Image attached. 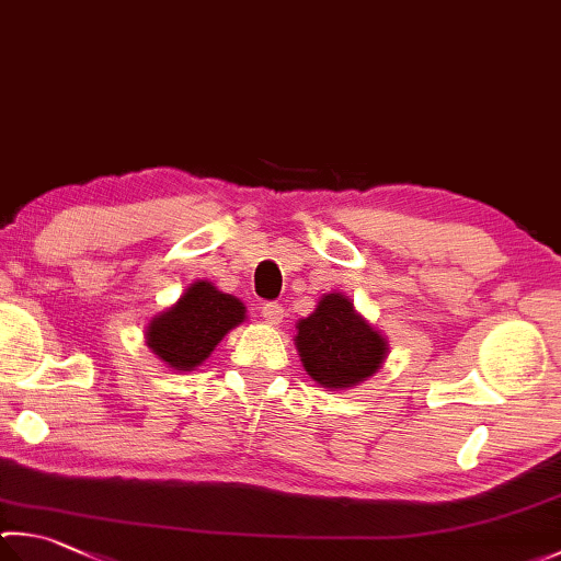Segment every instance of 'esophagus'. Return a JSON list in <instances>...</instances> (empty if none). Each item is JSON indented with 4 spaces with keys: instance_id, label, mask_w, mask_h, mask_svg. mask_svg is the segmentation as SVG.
Masks as SVG:
<instances>
[{
    "instance_id": "obj_1",
    "label": "esophagus",
    "mask_w": 561,
    "mask_h": 561,
    "mask_svg": "<svg viewBox=\"0 0 561 561\" xmlns=\"http://www.w3.org/2000/svg\"><path fill=\"white\" fill-rule=\"evenodd\" d=\"M261 314H263V320H266L268 324H280L283 317H285V310L280 308L278 302H266L261 308Z\"/></svg>"
}]
</instances>
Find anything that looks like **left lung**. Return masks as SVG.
Here are the masks:
<instances>
[{
	"mask_svg": "<svg viewBox=\"0 0 561 561\" xmlns=\"http://www.w3.org/2000/svg\"><path fill=\"white\" fill-rule=\"evenodd\" d=\"M295 346L305 371L322 388L344 390L371 378L388 356V342L342 293H327L298 322Z\"/></svg>",
	"mask_w": 561,
	"mask_h": 561,
	"instance_id": "8db88e82",
	"label": "left lung"
}]
</instances>
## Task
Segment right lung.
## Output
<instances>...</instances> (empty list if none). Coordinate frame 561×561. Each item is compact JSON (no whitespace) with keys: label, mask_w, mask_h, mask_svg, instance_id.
Segmentation results:
<instances>
[{"label":"right lung","mask_w":561,"mask_h":561,"mask_svg":"<svg viewBox=\"0 0 561 561\" xmlns=\"http://www.w3.org/2000/svg\"><path fill=\"white\" fill-rule=\"evenodd\" d=\"M244 320V302L217 290L209 280H195L173 308L149 322L146 344L173 371H195L225 334Z\"/></svg>","instance_id":"right-lung-1"}]
</instances>
